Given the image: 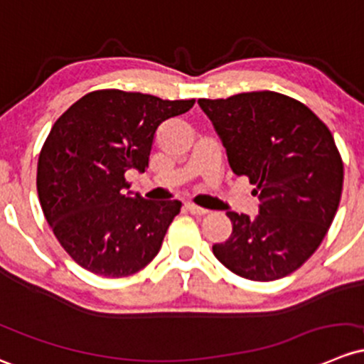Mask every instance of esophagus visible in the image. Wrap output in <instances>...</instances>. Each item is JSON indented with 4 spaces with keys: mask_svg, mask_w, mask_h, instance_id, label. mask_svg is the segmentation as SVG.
Listing matches in <instances>:
<instances>
[{
    "mask_svg": "<svg viewBox=\"0 0 364 364\" xmlns=\"http://www.w3.org/2000/svg\"><path fill=\"white\" fill-rule=\"evenodd\" d=\"M185 209H186V211H188V213H192V214H198V216H202V214H208V213H209L208 209L200 208V205L193 204V202H186Z\"/></svg>",
    "mask_w": 364,
    "mask_h": 364,
    "instance_id": "34e87169",
    "label": "esophagus"
}]
</instances>
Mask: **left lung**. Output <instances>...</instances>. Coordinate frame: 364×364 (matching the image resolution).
<instances>
[{"label": "left lung", "instance_id": "8db88e82", "mask_svg": "<svg viewBox=\"0 0 364 364\" xmlns=\"http://www.w3.org/2000/svg\"><path fill=\"white\" fill-rule=\"evenodd\" d=\"M227 148L233 174L247 176L259 214L228 211L232 235L213 252L251 281H275L300 269L333 223L343 162L333 134L311 108L279 92L198 99Z\"/></svg>", "mask_w": 364, "mask_h": 364}]
</instances>
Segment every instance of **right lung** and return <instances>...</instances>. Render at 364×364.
Masks as SVG:
<instances>
[{
	"instance_id": "right-lung-1",
	"label": "right lung",
	"mask_w": 364,
	"mask_h": 364,
	"mask_svg": "<svg viewBox=\"0 0 364 364\" xmlns=\"http://www.w3.org/2000/svg\"><path fill=\"white\" fill-rule=\"evenodd\" d=\"M193 105L102 89L57 118L38 159V198L53 235L80 267L127 277L155 258L181 202L127 197L125 172H144L159 125Z\"/></svg>"
}]
</instances>
